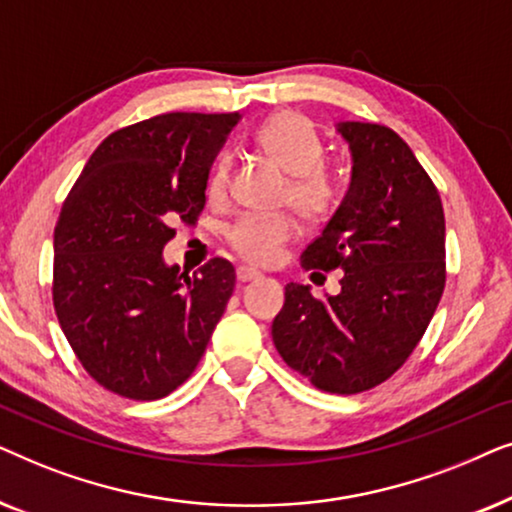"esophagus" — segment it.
Instances as JSON below:
<instances>
[{"label":"esophagus","instance_id":"obj_1","mask_svg":"<svg viewBox=\"0 0 512 512\" xmlns=\"http://www.w3.org/2000/svg\"><path fill=\"white\" fill-rule=\"evenodd\" d=\"M261 277V272L251 270V268H237V282H254V279Z\"/></svg>","mask_w":512,"mask_h":512}]
</instances>
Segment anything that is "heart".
<instances>
[{
    "label": "heart",
    "mask_w": 512,
    "mask_h": 512,
    "mask_svg": "<svg viewBox=\"0 0 512 512\" xmlns=\"http://www.w3.org/2000/svg\"><path fill=\"white\" fill-rule=\"evenodd\" d=\"M254 139L258 149L291 174L286 202H291V207L305 221H324L335 205V181L324 165L326 151L312 123L298 111L284 109L265 118ZM230 172H233V156L223 151L209 167V200H221L228 193ZM296 233V221L289 216L247 214L226 230V242L247 263L270 265L279 261L284 247Z\"/></svg>",
    "instance_id": "b5f03b06"
}]
</instances>
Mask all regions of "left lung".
Wrapping results in <instances>:
<instances>
[{"mask_svg":"<svg viewBox=\"0 0 512 512\" xmlns=\"http://www.w3.org/2000/svg\"><path fill=\"white\" fill-rule=\"evenodd\" d=\"M352 186L305 270H342L338 296L286 284L272 340L286 366L328 394H361L415 352L445 289V214L408 144L380 123L347 121Z\"/></svg>","mask_w":512,"mask_h":512,"instance_id":"left-lung-1","label":"left lung"}]
</instances>
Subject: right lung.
<instances>
[{"label":"right lung","instance_id":"1","mask_svg":"<svg viewBox=\"0 0 512 512\" xmlns=\"http://www.w3.org/2000/svg\"><path fill=\"white\" fill-rule=\"evenodd\" d=\"M240 114L172 111L104 139L60 209L53 307L76 359L104 389L156 401L193 375L235 289L212 258L167 268L177 221L195 226L207 174Z\"/></svg>","mask_w":512,"mask_h":512}]
</instances>
